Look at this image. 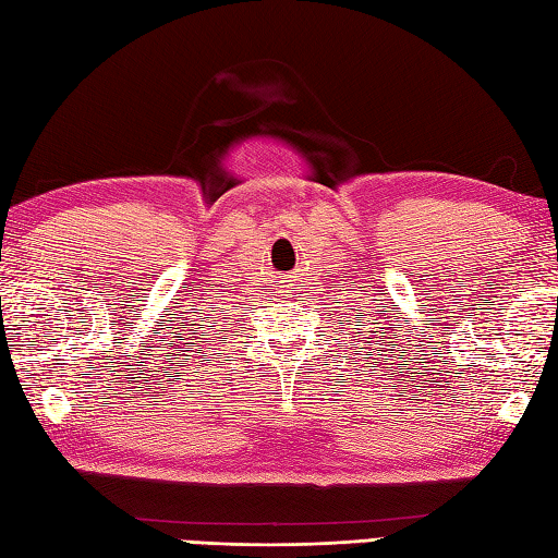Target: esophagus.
Segmentation results:
<instances>
[{"instance_id": "esophagus-1", "label": "esophagus", "mask_w": 558, "mask_h": 558, "mask_svg": "<svg viewBox=\"0 0 558 558\" xmlns=\"http://www.w3.org/2000/svg\"><path fill=\"white\" fill-rule=\"evenodd\" d=\"M286 282H290V286H286V288H292V280H286ZM286 292H294V290H286ZM292 298H294V294H292Z\"/></svg>"}]
</instances>
